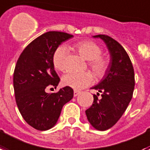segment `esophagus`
I'll return each mask as SVG.
<instances>
[{"label": "esophagus", "instance_id": "34e87169", "mask_svg": "<svg viewBox=\"0 0 150 150\" xmlns=\"http://www.w3.org/2000/svg\"><path fill=\"white\" fill-rule=\"evenodd\" d=\"M79 91H78V90H74V97H76L79 94Z\"/></svg>", "mask_w": 150, "mask_h": 150}]
</instances>
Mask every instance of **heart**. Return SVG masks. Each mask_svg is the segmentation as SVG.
I'll list each match as a JSON object with an SVG mask.
<instances>
[{
	"mask_svg": "<svg viewBox=\"0 0 150 150\" xmlns=\"http://www.w3.org/2000/svg\"><path fill=\"white\" fill-rule=\"evenodd\" d=\"M74 49L82 57L89 60L91 69L98 76H102L108 67V61L105 58L100 57L101 48L92 41H82L74 45ZM68 50L65 46H59L55 51L52 57L54 67L58 71L66 70V60ZM93 82V76L90 72H67L62 78L63 84L74 90H82Z\"/></svg>",
	"mask_w": 150,
	"mask_h": 150,
	"instance_id": "b5f03b06",
	"label": "heart"
}]
</instances>
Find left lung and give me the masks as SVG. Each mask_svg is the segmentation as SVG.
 I'll use <instances>...</instances> for the list:
<instances>
[{"mask_svg": "<svg viewBox=\"0 0 150 150\" xmlns=\"http://www.w3.org/2000/svg\"><path fill=\"white\" fill-rule=\"evenodd\" d=\"M110 54V62L105 74L92 89L102 93L98 98L93 94V105L86 110L88 121L98 131H106L123 116L133 96L134 72L128 54L118 42L108 35L98 34Z\"/></svg>", "mask_w": 150, "mask_h": 150, "instance_id": "left-lung-1", "label": "left lung"}]
</instances>
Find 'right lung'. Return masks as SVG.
Listing matches in <instances>:
<instances>
[{"instance_id": "obj_1", "label": "right lung", "mask_w": 150, "mask_h": 150, "mask_svg": "<svg viewBox=\"0 0 150 150\" xmlns=\"http://www.w3.org/2000/svg\"><path fill=\"white\" fill-rule=\"evenodd\" d=\"M72 37L64 32H46L30 42L17 60L13 75L16 105L24 120L36 130L54 127L63 106L73 98L74 91L69 86L57 93L45 91L60 83L52 62L55 51Z\"/></svg>"}]
</instances>
